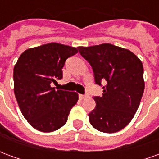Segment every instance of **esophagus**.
Instances as JSON below:
<instances>
[{
    "mask_svg": "<svg viewBox=\"0 0 159 159\" xmlns=\"http://www.w3.org/2000/svg\"><path fill=\"white\" fill-rule=\"evenodd\" d=\"M86 97H88V95H87V94H79L80 100H83V99H85Z\"/></svg>",
    "mask_w": 159,
    "mask_h": 159,
    "instance_id": "1",
    "label": "esophagus"
}]
</instances>
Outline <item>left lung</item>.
Wrapping results in <instances>:
<instances>
[{"label":"left lung","instance_id":"obj_1","mask_svg":"<svg viewBox=\"0 0 159 159\" xmlns=\"http://www.w3.org/2000/svg\"><path fill=\"white\" fill-rule=\"evenodd\" d=\"M78 50L92 66L95 83H107L103 95L93 98L96 107L89 114L91 125L104 133L123 129L133 119L143 95L142 62L129 50L110 43Z\"/></svg>","mask_w":159,"mask_h":159}]
</instances>
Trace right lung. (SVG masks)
<instances>
[{"label":"right lung","mask_w":159,"mask_h":159,"mask_svg":"<svg viewBox=\"0 0 159 159\" xmlns=\"http://www.w3.org/2000/svg\"><path fill=\"white\" fill-rule=\"evenodd\" d=\"M77 52L76 48L52 42L19 56L13 69L14 93L23 116L36 129L52 132L67 122L78 94L55 90L51 83L62 78L66 60Z\"/></svg>","instance_id":"obj_1"}]
</instances>
